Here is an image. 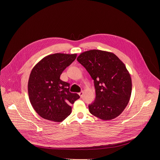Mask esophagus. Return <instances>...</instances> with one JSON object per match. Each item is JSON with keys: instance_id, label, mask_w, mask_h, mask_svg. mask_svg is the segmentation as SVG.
Masks as SVG:
<instances>
[{"instance_id": "esophagus-1", "label": "esophagus", "mask_w": 160, "mask_h": 160, "mask_svg": "<svg viewBox=\"0 0 160 160\" xmlns=\"http://www.w3.org/2000/svg\"><path fill=\"white\" fill-rule=\"evenodd\" d=\"M82 94H83V92H78V95L80 96V97H82Z\"/></svg>"}]
</instances>
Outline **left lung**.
I'll list each match as a JSON object with an SVG mask.
<instances>
[{
  "label": "left lung",
  "mask_w": 160,
  "mask_h": 160,
  "mask_svg": "<svg viewBox=\"0 0 160 160\" xmlns=\"http://www.w3.org/2000/svg\"><path fill=\"white\" fill-rule=\"evenodd\" d=\"M77 60L94 80L96 98L88 106L90 112L102 120L120 115L132 90L131 76L125 64L116 54L95 49L80 54Z\"/></svg>",
  "instance_id": "left-lung-1"
}]
</instances>
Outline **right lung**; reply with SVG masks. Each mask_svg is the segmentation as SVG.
Wrapping results in <instances>:
<instances>
[{"instance_id": "add662e5", "label": "right lung", "mask_w": 160, "mask_h": 160, "mask_svg": "<svg viewBox=\"0 0 160 160\" xmlns=\"http://www.w3.org/2000/svg\"><path fill=\"white\" fill-rule=\"evenodd\" d=\"M77 54H50L33 68L28 82L29 100L34 110L44 119L61 122L72 112L71 104L80 98L69 92L70 84L60 79Z\"/></svg>"}]
</instances>
